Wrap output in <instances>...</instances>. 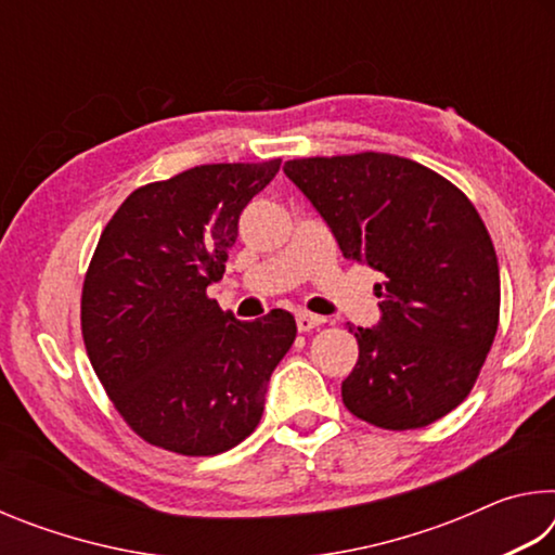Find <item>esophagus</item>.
Returning <instances> with one entry per match:
<instances>
[{"instance_id":"esophagus-1","label":"esophagus","mask_w":555,"mask_h":555,"mask_svg":"<svg viewBox=\"0 0 555 555\" xmlns=\"http://www.w3.org/2000/svg\"><path fill=\"white\" fill-rule=\"evenodd\" d=\"M323 323H325V318H321V315H313V313H306V311L296 313V327L300 333H311L313 327L323 325Z\"/></svg>"}]
</instances>
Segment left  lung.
Wrapping results in <instances>:
<instances>
[{
    "label": "left lung",
    "mask_w": 555,
    "mask_h": 555,
    "mask_svg": "<svg viewBox=\"0 0 555 555\" xmlns=\"http://www.w3.org/2000/svg\"><path fill=\"white\" fill-rule=\"evenodd\" d=\"M331 224L343 257L384 276L382 323L354 327L343 403L387 430L424 428L473 391L500 325V264L480 212L411 158L360 152L284 166Z\"/></svg>",
    "instance_id": "obj_1"
}]
</instances>
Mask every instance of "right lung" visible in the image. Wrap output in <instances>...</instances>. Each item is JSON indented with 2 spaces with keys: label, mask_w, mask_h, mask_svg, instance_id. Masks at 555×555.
<instances>
[{
  "label": "right lung",
  "mask_w": 555,
  "mask_h": 555,
  "mask_svg": "<svg viewBox=\"0 0 555 555\" xmlns=\"http://www.w3.org/2000/svg\"><path fill=\"white\" fill-rule=\"evenodd\" d=\"M279 166L205 164L146 183L100 234L82 281V343L117 413L149 446L218 455L259 426L296 321L274 308L242 323L208 286L224 274L242 210Z\"/></svg>",
  "instance_id": "add662e5"
}]
</instances>
